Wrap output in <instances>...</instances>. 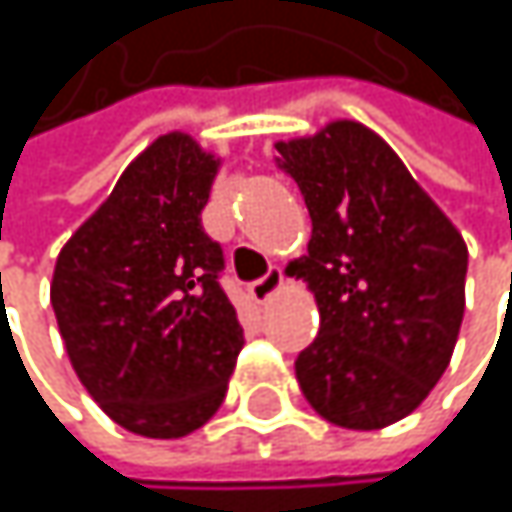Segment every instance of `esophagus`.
<instances>
[{
    "label": "esophagus",
    "mask_w": 512,
    "mask_h": 512,
    "mask_svg": "<svg viewBox=\"0 0 512 512\" xmlns=\"http://www.w3.org/2000/svg\"><path fill=\"white\" fill-rule=\"evenodd\" d=\"M284 284V272H281V266H269L257 281L249 284V293H252V299L255 302H266L278 287Z\"/></svg>",
    "instance_id": "34e87169"
}]
</instances>
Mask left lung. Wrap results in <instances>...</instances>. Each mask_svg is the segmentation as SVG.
<instances>
[{
  "mask_svg": "<svg viewBox=\"0 0 512 512\" xmlns=\"http://www.w3.org/2000/svg\"><path fill=\"white\" fill-rule=\"evenodd\" d=\"M275 148L311 216L293 272L314 290L320 332L296 358L299 388L338 427H388L451 361L468 249L400 156L356 121Z\"/></svg>",
  "mask_w": 512,
  "mask_h": 512,
  "instance_id": "left-lung-1",
  "label": "left lung"
}]
</instances>
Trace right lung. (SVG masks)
<instances>
[{
  "label": "right lung",
  "mask_w": 512,
  "mask_h": 512,
  "mask_svg": "<svg viewBox=\"0 0 512 512\" xmlns=\"http://www.w3.org/2000/svg\"><path fill=\"white\" fill-rule=\"evenodd\" d=\"M216 168L195 139L159 136L55 260L50 302L79 382L148 439L204 427L243 350L222 246L201 225Z\"/></svg>",
  "instance_id": "right-lung-1"
}]
</instances>
